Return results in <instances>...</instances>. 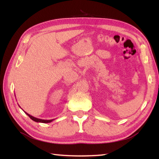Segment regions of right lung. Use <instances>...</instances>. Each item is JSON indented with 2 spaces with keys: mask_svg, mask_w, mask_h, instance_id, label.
<instances>
[{
  "mask_svg": "<svg viewBox=\"0 0 159 159\" xmlns=\"http://www.w3.org/2000/svg\"><path fill=\"white\" fill-rule=\"evenodd\" d=\"M25 114H27V115L29 116V117L30 118L31 120H33L34 121H35V122H37V123H50V122H52V120H54V119H51V120H43V119H40V118H36V117L32 116L31 115L29 114L28 113H26V112H25Z\"/></svg>",
  "mask_w": 159,
  "mask_h": 159,
  "instance_id": "add662e5",
  "label": "right lung"
}]
</instances>
